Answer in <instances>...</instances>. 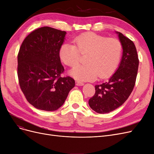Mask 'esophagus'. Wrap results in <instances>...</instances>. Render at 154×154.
<instances>
[{
  "mask_svg": "<svg viewBox=\"0 0 154 154\" xmlns=\"http://www.w3.org/2000/svg\"><path fill=\"white\" fill-rule=\"evenodd\" d=\"M75 84L77 85V86H83L84 85V83L83 82H80V81H75Z\"/></svg>",
  "mask_w": 154,
  "mask_h": 154,
  "instance_id": "1",
  "label": "esophagus"
}]
</instances>
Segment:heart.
<instances>
[{
	"mask_svg": "<svg viewBox=\"0 0 154 154\" xmlns=\"http://www.w3.org/2000/svg\"><path fill=\"white\" fill-rule=\"evenodd\" d=\"M75 45L64 44L59 51L60 58L67 66L79 63L81 54H88L86 65H78L70 71V74L80 81H91L99 77L105 78L116 70L120 61L122 45L117 39L108 38L89 32L77 36L73 40Z\"/></svg>",
	"mask_w": 154,
	"mask_h": 154,
	"instance_id": "b5f03b06",
	"label": "heart"
}]
</instances>
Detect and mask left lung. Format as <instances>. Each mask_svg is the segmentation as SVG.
<instances>
[{"mask_svg": "<svg viewBox=\"0 0 154 154\" xmlns=\"http://www.w3.org/2000/svg\"><path fill=\"white\" fill-rule=\"evenodd\" d=\"M122 48L117 70L107 81L95 86V94L89 100L91 109L106 113L121 106L133 91L137 76L139 60L134 44L122 33L116 32Z\"/></svg>", "mask_w": 154, "mask_h": 154, "instance_id": "left-lung-1", "label": "left lung"}]
</instances>
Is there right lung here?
<instances>
[{
    "label": "right lung",
    "instance_id": "obj_1",
    "mask_svg": "<svg viewBox=\"0 0 154 154\" xmlns=\"http://www.w3.org/2000/svg\"><path fill=\"white\" fill-rule=\"evenodd\" d=\"M66 32L44 26L23 42L18 55V76L27 101L37 109L55 111L63 105L75 86L70 77H61L64 68L59 51Z\"/></svg>",
    "mask_w": 154,
    "mask_h": 154
}]
</instances>
